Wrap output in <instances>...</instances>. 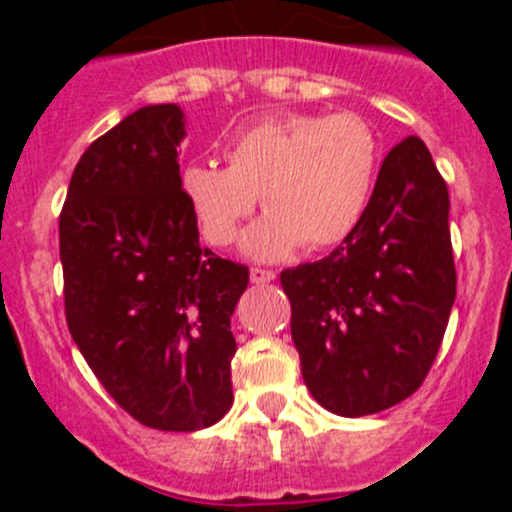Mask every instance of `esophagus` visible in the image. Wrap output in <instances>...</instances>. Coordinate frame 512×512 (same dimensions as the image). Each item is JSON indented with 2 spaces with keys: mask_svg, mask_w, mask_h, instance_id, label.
<instances>
[{
  "mask_svg": "<svg viewBox=\"0 0 512 512\" xmlns=\"http://www.w3.org/2000/svg\"><path fill=\"white\" fill-rule=\"evenodd\" d=\"M274 272H269V269H260V267H255V269H250V281L252 284H257V286H264V284H269V281H274Z\"/></svg>",
  "mask_w": 512,
  "mask_h": 512,
  "instance_id": "esophagus-1",
  "label": "esophagus"
}]
</instances>
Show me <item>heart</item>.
<instances>
[{"label": "heart", "mask_w": 512, "mask_h": 512, "mask_svg": "<svg viewBox=\"0 0 512 512\" xmlns=\"http://www.w3.org/2000/svg\"><path fill=\"white\" fill-rule=\"evenodd\" d=\"M228 168L192 161L180 170V192L204 238L236 243L257 202L269 209L245 233L252 260H284L305 243H342L366 214L380 142L354 113H289L240 129L226 144Z\"/></svg>", "instance_id": "obj_1"}]
</instances>
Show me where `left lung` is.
Returning <instances> with one entry per match:
<instances>
[{"mask_svg":"<svg viewBox=\"0 0 512 512\" xmlns=\"http://www.w3.org/2000/svg\"><path fill=\"white\" fill-rule=\"evenodd\" d=\"M450 197L419 137L387 154L351 236L281 272L305 387L327 411L368 416L414 395L455 303Z\"/></svg>","mask_w":512,"mask_h":512,"instance_id":"8db88e82","label":"left lung"}]
</instances>
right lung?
Returning <instances> with one entry per match:
<instances>
[{"label":"right lung","instance_id":"right-lung-1","mask_svg":"<svg viewBox=\"0 0 512 512\" xmlns=\"http://www.w3.org/2000/svg\"><path fill=\"white\" fill-rule=\"evenodd\" d=\"M185 134L180 105L134 110L79 158L60 216L74 344L158 431H199L231 409V315L248 289V267L199 245L180 192Z\"/></svg>","mask_w":512,"mask_h":512}]
</instances>
